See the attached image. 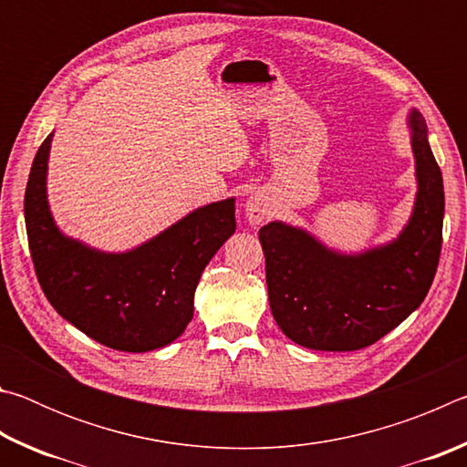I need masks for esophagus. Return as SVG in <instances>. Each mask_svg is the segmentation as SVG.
<instances>
[{"instance_id": "obj_1", "label": "esophagus", "mask_w": 467, "mask_h": 467, "mask_svg": "<svg viewBox=\"0 0 467 467\" xmlns=\"http://www.w3.org/2000/svg\"><path fill=\"white\" fill-rule=\"evenodd\" d=\"M270 216V205L259 195H251L247 200V220L251 224H262Z\"/></svg>"}]
</instances>
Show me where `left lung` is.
I'll return each mask as SVG.
<instances>
[{
    "mask_svg": "<svg viewBox=\"0 0 467 467\" xmlns=\"http://www.w3.org/2000/svg\"><path fill=\"white\" fill-rule=\"evenodd\" d=\"M410 128L418 195L398 241L350 257L282 223L259 228L272 315L292 342L313 350H360L398 327L429 295L442 244L445 192L418 110Z\"/></svg>",
    "mask_w": 467,
    "mask_h": 467,
    "instance_id": "1",
    "label": "left lung"
}]
</instances>
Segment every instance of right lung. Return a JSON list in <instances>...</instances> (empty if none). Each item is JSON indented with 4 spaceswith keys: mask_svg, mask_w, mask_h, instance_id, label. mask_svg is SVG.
Here are the masks:
<instances>
[{
    "mask_svg": "<svg viewBox=\"0 0 467 467\" xmlns=\"http://www.w3.org/2000/svg\"><path fill=\"white\" fill-rule=\"evenodd\" d=\"M51 138L38 148L25 193L30 257L47 300L113 350L148 352L171 344L193 317L205 265L234 233V200L192 212L130 253H99L63 236L49 214L45 175Z\"/></svg>",
    "mask_w": 467,
    "mask_h": 467,
    "instance_id": "right-lung-1",
    "label": "right lung"
}]
</instances>
